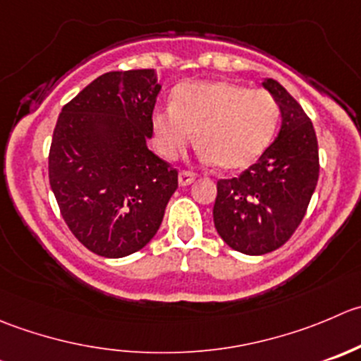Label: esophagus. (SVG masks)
<instances>
[{
	"label": "esophagus",
	"instance_id": "34e87169",
	"mask_svg": "<svg viewBox=\"0 0 361 361\" xmlns=\"http://www.w3.org/2000/svg\"><path fill=\"white\" fill-rule=\"evenodd\" d=\"M195 176L192 173H188V171H181L180 174H178V183L181 185V187H187V185L194 183Z\"/></svg>",
	"mask_w": 361,
	"mask_h": 361
}]
</instances>
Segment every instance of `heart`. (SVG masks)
<instances>
[{"label": "heart", "instance_id": "1", "mask_svg": "<svg viewBox=\"0 0 361 361\" xmlns=\"http://www.w3.org/2000/svg\"><path fill=\"white\" fill-rule=\"evenodd\" d=\"M279 120L281 107L269 93L229 80H201L176 87L171 107L153 111L149 125L164 159L176 160L195 132L202 162L236 171L261 157Z\"/></svg>", "mask_w": 361, "mask_h": 361}]
</instances>
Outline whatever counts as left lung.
Listing matches in <instances>:
<instances>
[{"label": "left lung", "mask_w": 361, "mask_h": 361, "mask_svg": "<svg viewBox=\"0 0 361 361\" xmlns=\"http://www.w3.org/2000/svg\"><path fill=\"white\" fill-rule=\"evenodd\" d=\"M281 107L282 125L257 162L216 183L213 222L234 250L262 255L282 247L303 220L319 178L312 121L281 82L262 80Z\"/></svg>", "instance_id": "1"}]
</instances>
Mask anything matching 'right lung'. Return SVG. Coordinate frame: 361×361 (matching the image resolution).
I'll return each instance as SVG.
<instances>
[{"mask_svg": "<svg viewBox=\"0 0 361 361\" xmlns=\"http://www.w3.org/2000/svg\"><path fill=\"white\" fill-rule=\"evenodd\" d=\"M155 70L107 72L70 100L52 134L49 181L86 248L125 257L152 241L178 171L148 149L160 93Z\"/></svg>", "mask_w": 361, "mask_h": 361, "instance_id": "add662e5", "label": "right lung"}]
</instances>
